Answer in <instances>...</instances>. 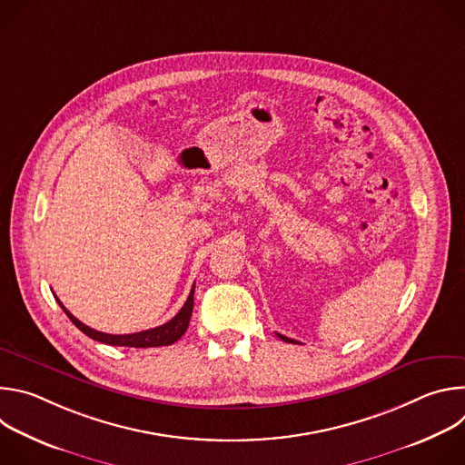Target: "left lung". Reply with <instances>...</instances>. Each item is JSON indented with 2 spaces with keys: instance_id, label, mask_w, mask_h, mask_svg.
Wrapping results in <instances>:
<instances>
[{
  "instance_id": "obj_1",
  "label": "left lung",
  "mask_w": 465,
  "mask_h": 465,
  "mask_svg": "<svg viewBox=\"0 0 465 465\" xmlns=\"http://www.w3.org/2000/svg\"><path fill=\"white\" fill-rule=\"evenodd\" d=\"M278 337H280L283 342H294L292 339H287V337H283V335H280V333H278Z\"/></svg>"
}]
</instances>
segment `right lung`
Listing matches in <instances>:
<instances>
[{
	"label": "right lung",
	"instance_id": "right-lung-1",
	"mask_svg": "<svg viewBox=\"0 0 465 465\" xmlns=\"http://www.w3.org/2000/svg\"><path fill=\"white\" fill-rule=\"evenodd\" d=\"M193 296H194V285L183 303V307L178 311V314L174 318H171L169 322H165L163 325H158L154 329H147V331H140V333H130V335H108V333H101V331H95L88 325H84L81 320H77L68 309L62 305V302L56 298L58 305L62 307V311L68 314V318L83 331L84 335H88L90 339L108 344V346H124V348H158V346H171L174 344L183 333L189 325L191 320V312H193Z\"/></svg>",
	"mask_w": 465,
	"mask_h": 465
}]
</instances>
